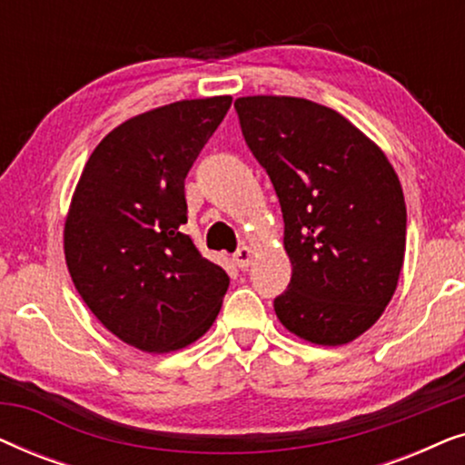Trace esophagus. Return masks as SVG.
Returning a JSON list of instances; mask_svg holds the SVG:
<instances>
[{
  "mask_svg": "<svg viewBox=\"0 0 465 465\" xmlns=\"http://www.w3.org/2000/svg\"><path fill=\"white\" fill-rule=\"evenodd\" d=\"M232 260H234V264L239 266V269H247V266H250L252 260H253V250H252V247L243 245L237 253H234Z\"/></svg>",
  "mask_w": 465,
  "mask_h": 465,
  "instance_id": "34e87169",
  "label": "esophagus"
}]
</instances>
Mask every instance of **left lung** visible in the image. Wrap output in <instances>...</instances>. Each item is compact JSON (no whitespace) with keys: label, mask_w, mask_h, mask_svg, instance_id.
Listing matches in <instances>:
<instances>
[{"label":"left lung","mask_w":465,"mask_h":465,"mask_svg":"<svg viewBox=\"0 0 465 465\" xmlns=\"http://www.w3.org/2000/svg\"><path fill=\"white\" fill-rule=\"evenodd\" d=\"M241 131L269 173L292 262L279 322L315 345H345L374 326L406 250V205L383 150L339 112L301 97H239Z\"/></svg>","instance_id":"obj_1"}]
</instances>
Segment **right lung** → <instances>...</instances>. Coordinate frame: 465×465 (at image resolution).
<instances>
[{"mask_svg":"<svg viewBox=\"0 0 465 465\" xmlns=\"http://www.w3.org/2000/svg\"><path fill=\"white\" fill-rule=\"evenodd\" d=\"M231 94L183 99L126 120L84 164L63 231L72 282L93 315L126 345L177 351L220 313L226 271L182 232L183 180Z\"/></svg>","mask_w":465,"mask_h":465,"instance_id":"add662e5","label":"right lung"}]
</instances>
